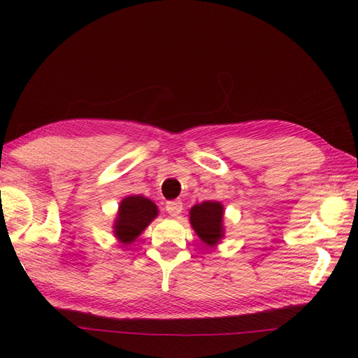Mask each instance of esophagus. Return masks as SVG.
I'll use <instances>...</instances> for the list:
<instances>
[{
	"label": "esophagus",
	"mask_w": 358,
	"mask_h": 358,
	"mask_svg": "<svg viewBox=\"0 0 358 358\" xmlns=\"http://www.w3.org/2000/svg\"><path fill=\"white\" fill-rule=\"evenodd\" d=\"M166 210L169 212L171 217H178L183 212V203L180 200H172L166 203Z\"/></svg>",
	"instance_id": "1"
}]
</instances>
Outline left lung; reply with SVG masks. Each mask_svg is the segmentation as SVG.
Instances as JSON below:
<instances>
[{"mask_svg":"<svg viewBox=\"0 0 358 358\" xmlns=\"http://www.w3.org/2000/svg\"><path fill=\"white\" fill-rule=\"evenodd\" d=\"M223 218L224 206L214 200L194 204L189 210V222L194 232L209 248H215L224 238Z\"/></svg>","mask_w":358,"mask_h":358,"instance_id":"1","label":"left lung"}]
</instances>
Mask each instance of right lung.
Here are the masks:
<instances>
[{
    "label": "right lung",
    "instance_id": "right-lung-1",
    "mask_svg": "<svg viewBox=\"0 0 358 358\" xmlns=\"http://www.w3.org/2000/svg\"><path fill=\"white\" fill-rule=\"evenodd\" d=\"M158 217V206L144 195H131L120 201L113 222V235L123 246H129Z\"/></svg>",
    "mask_w": 358,
    "mask_h": 358
}]
</instances>
